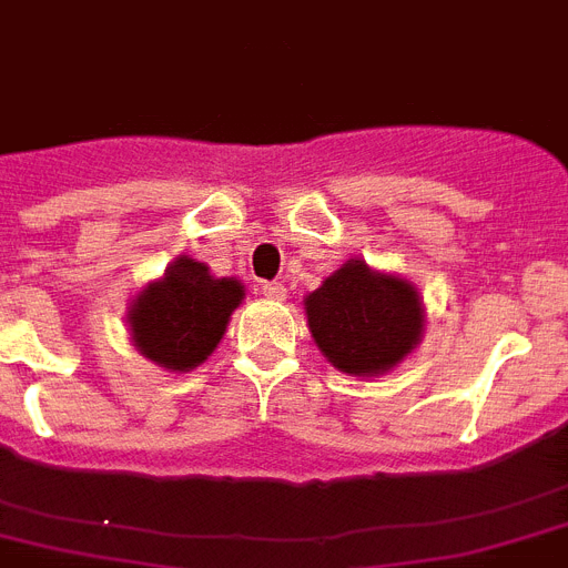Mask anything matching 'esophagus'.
I'll return each instance as SVG.
<instances>
[{"instance_id":"esophagus-1","label":"esophagus","mask_w":568,"mask_h":568,"mask_svg":"<svg viewBox=\"0 0 568 568\" xmlns=\"http://www.w3.org/2000/svg\"><path fill=\"white\" fill-rule=\"evenodd\" d=\"M260 294L268 300H285V285L283 283H260Z\"/></svg>"}]
</instances>
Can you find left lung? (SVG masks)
I'll use <instances>...</instances> for the list:
<instances>
[{
	"label": "left lung",
	"instance_id": "obj_1",
	"mask_svg": "<svg viewBox=\"0 0 568 568\" xmlns=\"http://www.w3.org/2000/svg\"><path fill=\"white\" fill-rule=\"evenodd\" d=\"M305 314L320 352L357 377L397 366L423 332L417 291L400 277L374 274L363 260H348L308 294Z\"/></svg>",
	"mask_w": 568,
	"mask_h": 568
}]
</instances>
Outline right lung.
Wrapping results in <instances>:
<instances>
[{
	"instance_id": "obj_1",
	"label": "right lung",
	"mask_w": 568,
	"mask_h": 568,
	"mask_svg": "<svg viewBox=\"0 0 568 568\" xmlns=\"http://www.w3.org/2000/svg\"><path fill=\"white\" fill-rule=\"evenodd\" d=\"M240 300L243 285L236 280H214L209 265L180 256L165 277L148 285L131 305V337L156 366L189 372L223 339Z\"/></svg>"
}]
</instances>
